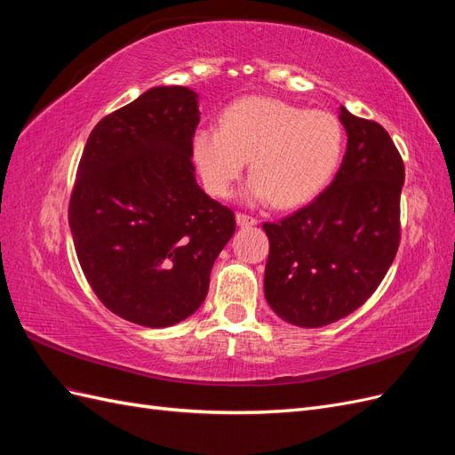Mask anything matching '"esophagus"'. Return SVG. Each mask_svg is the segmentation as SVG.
I'll list each match as a JSON object with an SVG mask.
<instances>
[{
    "instance_id": "34e87169",
    "label": "esophagus",
    "mask_w": 455,
    "mask_h": 455,
    "mask_svg": "<svg viewBox=\"0 0 455 455\" xmlns=\"http://www.w3.org/2000/svg\"><path fill=\"white\" fill-rule=\"evenodd\" d=\"M237 224L241 226V228H249V226H256L258 224V220L254 218V216H251V214H243V212H237Z\"/></svg>"
}]
</instances>
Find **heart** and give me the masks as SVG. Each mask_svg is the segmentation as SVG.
<instances>
[{
    "label": "heart",
    "instance_id": "heart-1",
    "mask_svg": "<svg viewBox=\"0 0 455 455\" xmlns=\"http://www.w3.org/2000/svg\"><path fill=\"white\" fill-rule=\"evenodd\" d=\"M203 184L214 197H228L251 159V201L292 209L332 180L343 154V129L336 116L304 109L267 96L233 102L220 129H197L191 140Z\"/></svg>",
    "mask_w": 455,
    "mask_h": 455
}]
</instances>
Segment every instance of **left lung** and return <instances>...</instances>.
I'll return each mask as SVG.
<instances>
[{
	"label": "left lung",
	"instance_id": "8db88e82",
	"mask_svg": "<svg viewBox=\"0 0 455 455\" xmlns=\"http://www.w3.org/2000/svg\"><path fill=\"white\" fill-rule=\"evenodd\" d=\"M347 132L341 167L304 209L266 222L264 291L283 321L319 328L374 294L401 243L404 163L379 123L339 108Z\"/></svg>",
	"mask_w": 455,
	"mask_h": 455
}]
</instances>
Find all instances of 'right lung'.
<instances>
[{"instance_id": "add662e5", "label": "right lung", "mask_w": 455, "mask_h": 455, "mask_svg": "<svg viewBox=\"0 0 455 455\" xmlns=\"http://www.w3.org/2000/svg\"><path fill=\"white\" fill-rule=\"evenodd\" d=\"M197 94L154 87L89 134L68 222L79 266L121 319L164 328L196 313L235 214L196 180Z\"/></svg>"}]
</instances>
